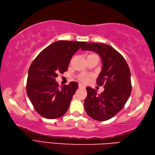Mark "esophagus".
I'll list each match as a JSON object with an SVG mask.
<instances>
[{"instance_id":"34e87169","label":"esophagus","mask_w":155,"mask_h":155,"mask_svg":"<svg viewBox=\"0 0 155 155\" xmlns=\"http://www.w3.org/2000/svg\"><path fill=\"white\" fill-rule=\"evenodd\" d=\"M78 87L79 88H85V86L82 84H78Z\"/></svg>"}]
</instances>
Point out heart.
<instances>
[{
  "label": "heart",
  "instance_id": "heart-1",
  "mask_svg": "<svg viewBox=\"0 0 155 155\" xmlns=\"http://www.w3.org/2000/svg\"><path fill=\"white\" fill-rule=\"evenodd\" d=\"M90 55H94V54H89L88 56H90ZM79 79L83 82H86L88 80V76L87 74H82L79 77Z\"/></svg>",
  "mask_w": 155,
  "mask_h": 155
}]
</instances>
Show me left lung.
Returning <instances> with one entry per match:
<instances>
[{"instance_id": "obj_1", "label": "left lung", "mask_w": 155, "mask_h": 155, "mask_svg": "<svg viewBox=\"0 0 155 155\" xmlns=\"http://www.w3.org/2000/svg\"><path fill=\"white\" fill-rule=\"evenodd\" d=\"M82 51L96 52L102 61V70L97 84L104 85L100 94L87 87V97L84 102V110L93 119L104 121L117 114L126 104L131 93L130 72L124 57L110 46L90 42Z\"/></svg>"}]
</instances>
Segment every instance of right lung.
<instances>
[{
	"instance_id": "right-lung-1",
	"label": "right lung",
	"mask_w": 155,
	"mask_h": 155,
	"mask_svg": "<svg viewBox=\"0 0 155 155\" xmlns=\"http://www.w3.org/2000/svg\"><path fill=\"white\" fill-rule=\"evenodd\" d=\"M86 42L58 41L41 51L28 69L27 93L35 110L42 117L54 119L67 113L77 90V82L61 88L55 78L67 71L71 59Z\"/></svg>"
}]
</instances>
